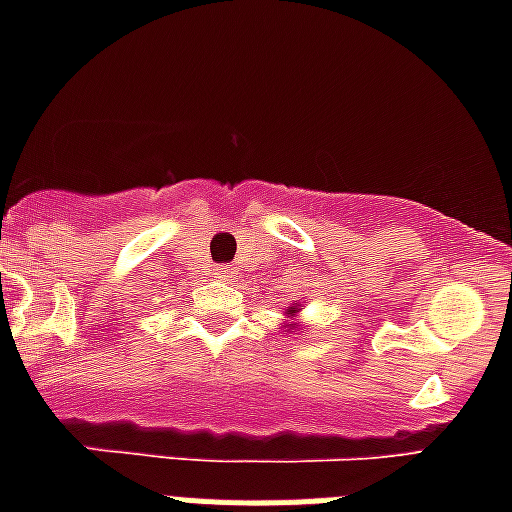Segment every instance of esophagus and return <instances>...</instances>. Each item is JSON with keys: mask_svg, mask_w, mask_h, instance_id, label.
<instances>
[{"mask_svg": "<svg viewBox=\"0 0 512 512\" xmlns=\"http://www.w3.org/2000/svg\"><path fill=\"white\" fill-rule=\"evenodd\" d=\"M213 275L218 277V280H225V282H227V280H235L237 272H235V267H230V265H220V267H215Z\"/></svg>", "mask_w": 512, "mask_h": 512, "instance_id": "1", "label": "esophagus"}]
</instances>
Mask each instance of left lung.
<instances>
[{
  "label": "left lung",
  "instance_id": "obj_1",
  "mask_svg": "<svg viewBox=\"0 0 512 512\" xmlns=\"http://www.w3.org/2000/svg\"><path fill=\"white\" fill-rule=\"evenodd\" d=\"M299 307H302V304H297V302H294V304H289V307L285 309V314H287V317H294V314L299 312ZM282 327H285L287 332H289V329H299V324H292V322H287V324H282Z\"/></svg>",
  "mask_w": 512,
  "mask_h": 512
}]
</instances>
